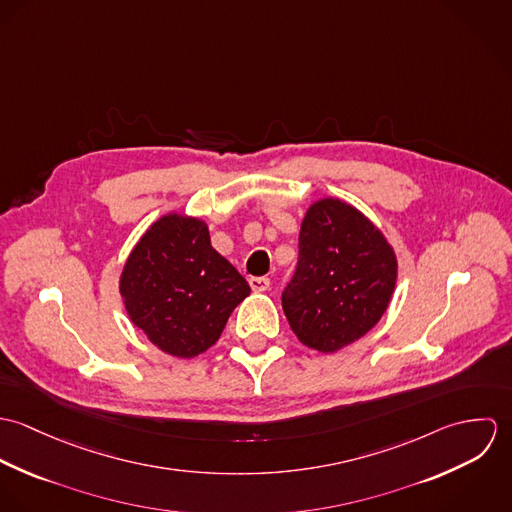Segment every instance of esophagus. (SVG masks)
Masks as SVG:
<instances>
[{
  "instance_id": "obj_1",
  "label": "esophagus",
  "mask_w": 512,
  "mask_h": 512,
  "mask_svg": "<svg viewBox=\"0 0 512 512\" xmlns=\"http://www.w3.org/2000/svg\"><path fill=\"white\" fill-rule=\"evenodd\" d=\"M248 284H250V288L254 292H266L270 288V278H266V276H252L248 280Z\"/></svg>"
}]
</instances>
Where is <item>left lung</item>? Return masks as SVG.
<instances>
[{
    "instance_id": "obj_1",
    "label": "left lung",
    "mask_w": 512,
    "mask_h": 512,
    "mask_svg": "<svg viewBox=\"0 0 512 512\" xmlns=\"http://www.w3.org/2000/svg\"><path fill=\"white\" fill-rule=\"evenodd\" d=\"M297 246L284 313L303 345L335 353L386 311L398 276L394 250L363 213L339 199L309 207Z\"/></svg>"
}]
</instances>
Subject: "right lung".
<instances>
[{
	"label": "right lung",
	"instance_id": "right-lung-1",
	"mask_svg": "<svg viewBox=\"0 0 512 512\" xmlns=\"http://www.w3.org/2000/svg\"><path fill=\"white\" fill-rule=\"evenodd\" d=\"M120 293L130 319L153 345L191 359L219 341L250 286L211 246L203 220L165 215L132 250Z\"/></svg>",
	"mask_w": 512,
	"mask_h": 512
}]
</instances>
